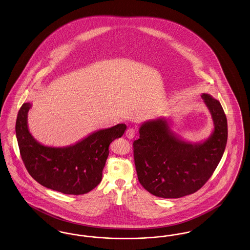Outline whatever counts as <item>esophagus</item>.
Wrapping results in <instances>:
<instances>
[{"mask_svg": "<svg viewBox=\"0 0 250 250\" xmlns=\"http://www.w3.org/2000/svg\"><path fill=\"white\" fill-rule=\"evenodd\" d=\"M135 135H136V131H135L134 128H128V129L126 130V132H125V136L129 140H132L135 137Z\"/></svg>", "mask_w": 250, "mask_h": 250, "instance_id": "34e87169", "label": "esophagus"}]
</instances>
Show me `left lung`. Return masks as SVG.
Listing matches in <instances>:
<instances>
[{"label": "left lung", "mask_w": 250, "mask_h": 250, "mask_svg": "<svg viewBox=\"0 0 250 250\" xmlns=\"http://www.w3.org/2000/svg\"><path fill=\"white\" fill-rule=\"evenodd\" d=\"M214 128L204 141L182 140L167 118L144 122L135 140L134 159L140 184L162 198H180L199 190L212 176L225 150L227 118L219 100L203 93Z\"/></svg>", "instance_id": "8db88e82"}]
</instances>
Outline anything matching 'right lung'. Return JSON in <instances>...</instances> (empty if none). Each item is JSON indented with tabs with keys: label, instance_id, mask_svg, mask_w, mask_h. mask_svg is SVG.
<instances>
[{
	"label": "right lung",
	"instance_id": "obj_1",
	"mask_svg": "<svg viewBox=\"0 0 250 250\" xmlns=\"http://www.w3.org/2000/svg\"><path fill=\"white\" fill-rule=\"evenodd\" d=\"M31 103L18 113L16 135L23 163L41 185L65 194L79 195L96 188L109 155V146L126 129L125 124L100 129L66 147L45 146L35 140L28 126Z\"/></svg>",
	"mask_w": 250,
	"mask_h": 250
}]
</instances>
